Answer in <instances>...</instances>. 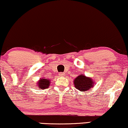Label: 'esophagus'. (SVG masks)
I'll return each mask as SVG.
<instances>
[{
    "label": "esophagus",
    "mask_w": 128,
    "mask_h": 128,
    "mask_svg": "<svg viewBox=\"0 0 128 128\" xmlns=\"http://www.w3.org/2000/svg\"><path fill=\"white\" fill-rule=\"evenodd\" d=\"M59 75L60 76H64V73H60Z\"/></svg>",
    "instance_id": "34e87169"
}]
</instances>
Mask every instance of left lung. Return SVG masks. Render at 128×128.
Masks as SVG:
<instances>
[{
  "label": "left lung",
  "instance_id": "left-lung-1",
  "mask_svg": "<svg viewBox=\"0 0 128 128\" xmlns=\"http://www.w3.org/2000/svg\"><path fill=\"white\" fill-rule=\"evenodd\" d=\"M74 86L80 92H84L90 90L93 86V81L89 77L85 76L79 75V76L74 79Z\"/></svg>",
  "mask_w": 128,
  "mask_h": 128
}]
</instances>
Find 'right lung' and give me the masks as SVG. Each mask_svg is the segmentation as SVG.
Wrapping results in <instances>:
<instances>
[{
	"label": "right lung",
	"mask_w": 128,
	"mask_h": 128,
	"mask_svg": "<svg viewBox=\"0 0 128 128\" xmlns=\"http://www.w3.org/2000/svg\"><path fill=\"white\" fill-rule=\"evenodd\" d=\"M50 80H47L45 78H41V80L38 82V86L40 88L42 89H45V88H48L50 86Z\"/></svg>",
	"instance_id": "right-lung-1"
}]
</instances>
